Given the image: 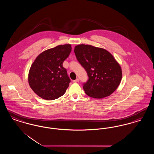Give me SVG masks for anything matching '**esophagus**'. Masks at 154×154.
<instances>
[{
    "label": "esophagus",
    "instance_id": "34e87169",
    "mask_svg": "<svg viewBox=\"0 0 154 154\" xmlns=\"http://www.w3.org/2000/svg\"><path fill=\"white\" fill-rule=\"evenodd\" d=\"M79 82V79H77L75 80H73V82Z\"/></svg>",
    "mask_w": 154,
    "mask_h": 154
}]
</instances>
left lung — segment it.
Returning <instances> with one entry per match:
<instances>
[{
	"instance_id": "left-lung-1",
	"label": "left lung",
	"mask_w": 154,
	"mask_h": 154,
	"mask_svg": "<svg viewBox=\"0 0 154 154\" xmlns=\"http://www.w3.org/2000/svg\"><path fill=\"white\" fill-rule=\"evenodd\" d=\"M76 58L88 74L83 84L87 95L96 99L110 96L122 79L121 66L107 50L90 45L80 44L74 48Z\"/></svg>"
}]
</instances>
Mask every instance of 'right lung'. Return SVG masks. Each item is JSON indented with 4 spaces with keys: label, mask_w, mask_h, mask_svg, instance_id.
Segmentation results:
<instances>
[{
    "label": "right lung",
    "mask_w": 154,
    "mask_h": 154,
    "mask_svg": "<svg viewBox=\"0 0 154 154\" xmlns=\"http://www.w3.org/2000/svg\"><path fill=\"white\" fill-rule=\"evenodd\" d=\"M72 51L70 44L60 45L41 53L30 67L28 81L39 97L52 100L64 95L70 79L63 63Z\"/></svg>",
    "instance_id": "add662e5"
}]
</instances>
